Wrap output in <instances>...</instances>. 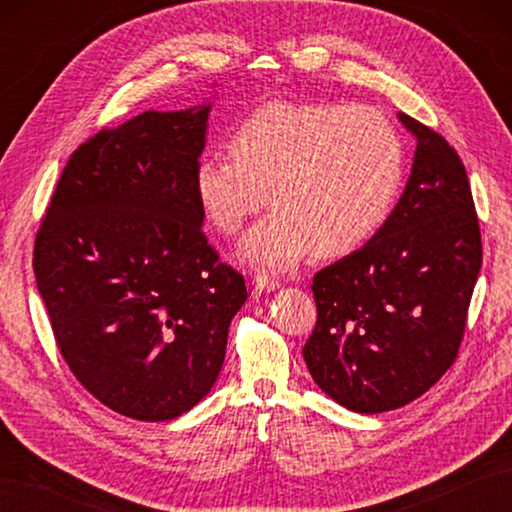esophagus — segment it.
Instances as JSON below:
<instances>
[{
	"instance_id": "1",
	"label": "esophagus",
	"mask_w": 512,
	"mask_h": 512,
	"mask_svg": "<svg viewBox=\"0 0 512 512\" xmlns=\"http://www.w3.org/2000/svg\"><path fill=\"white\" fill-rule=\"evenodd\" d=\"M253 286H255V290H266V292H270V290H277L279 288V281L277 279H273V277H268L266 273H257L255 277H253Z\"/></svg>"
}]
</instances>
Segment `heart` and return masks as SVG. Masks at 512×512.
<instances>
[{
    "label": "heart",
    "instance_id": "1",
    "mask_svg": "<svg viewBox=\"0 0 512 512\" xmlns=\"http://www.w3.org/2000/svg\"><path fill=\"white\" fill-rule=\"evenodd\" d=\"M209 154L195 191L209 222L235 235L270 200L275 206L242 244L250 262L288 270L314 248L321 257L361 246L385 224L405 182V145L389 118L365 105L259 107Z\"/></svg>",
    "mask_w": 512,
    "mask_h": 512
}]
</instances>
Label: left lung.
Instances as JSON below:
<instances>
[{"label":"left lung","instance_id":"obj_1","mask_svg":"<svg viewBox=\"0 0 512 512\" xmlns=\"http://www.w3.org/2000/svg\"><path fill=\"white\" fill-rule=\"evenodd\" d=\"M416 136L411 176L369 242L312 279L317 323L303 347L325 394L358 413L398 409L458 358L482 266V235L462 160L444 136Z\"/></svg>","mask_w":512,"mask_h":512}]
</instances>
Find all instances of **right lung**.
<instances>
[{
	"label": "right lung",
	"mask_w": 512,
	"mask_h": 512,
	"mask_svg": "<svg viewBox=\"0 0 512 512\" xmlns=\"http://www.w3.org/2000/svg\"><path fill=\"white\" fill-rule=\"evenodd\" d=\"M209 110H149L85 140L35 237L63 361L134 420H173L209 394L246 301L244 277L202 233L195 169Z\"/></svg>",
	"instance_id": "obj_1"
}]
</instances>
